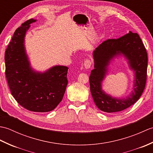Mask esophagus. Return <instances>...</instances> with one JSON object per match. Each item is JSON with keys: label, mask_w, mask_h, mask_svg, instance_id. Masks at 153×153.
<instances>
[{"label": "esophagus", "mask_w": 153, "mask_h": 153, "mask_svg": "<svg viewBox=\"0 0 153 153\" xmlns=\"http://www.w3.org/2000/svg\"><path fill=\"white\" fill-rule=\"evenodd\" d=\"M84 66H85V68L88 69L91 66V61L89 59H86L85 61H84Z\"/></svg>", "instance_id": "34e87169"}]
</instances>
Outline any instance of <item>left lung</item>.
Instances as JSON below:
<instances>
[{
    "label": "left lung",
    "instance_id": "left-lung-1",
    "mask_svg": "<svg viewBox=\"0 0 153 153\" xmlns=\"http://www.w3.org/2000/svg\"><path fill=\"white\" fill-rule=\"evenodd\" d=\"M123 53L128 58L135 71L134 92L126 100H117L106 95L101 89V83L107 66L113 57ZM95 69L91 71V93L95 105L105 112H116L129 108L140 98L145 89L147 76L148 57L146 48L137 33H129L118 39H108L93 52Z\"/></svg>",
    "mask_w": 153,
    "mask_h": 153
}]
</instances>
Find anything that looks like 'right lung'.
Returning a JSON list of instances; mask_svg holds the SVG:
<instances>
[{"label": "right lung", "instance_id": "add662e5", "mask_svg": "<svg viewBox=\"0 0 153 153\" xmlns=\"http://www.w3.org/2000/svg\"><path fill=\"white\" fill-rule=\"evenodd\" d=\"M35 21L28 19L15 31L5 52V74L19 105L30 111L46 112L54 110L63 99L68 68L56 66L44 73L31 70L24 41L30 24Z\"/></svg>", "mask_w": 153, "mask_h": 153}]
</instances>
